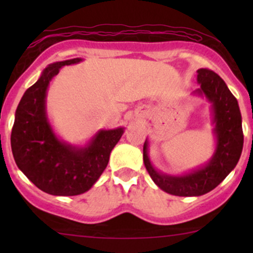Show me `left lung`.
<instances>
[{
    "instance_id": "left-lung-1",
    "label": "left lung",
    "mask_w": 253,
    "mask_h": 253,
    "mask_svg": "<svg viewBox=\"0 0 253 253\" xmlns=\"http://www.w3.org/2000/svg\"><path fill=\"white\" fill-rule=\"evenodd\" d=\"M197 73L201 84L197 93H205L213 104L214 132L218 141L215 154L209 164L185 176L162 175L150 164L147 142L143 147V160L152 180L165 192L181 197L202 196L214 190L236 167L244 145L241 112L236 98L215 72L209 68H200Z\"/></svg>"
}]
</instances>
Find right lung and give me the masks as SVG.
Returning a JSON list of instances; mask_svg holds the SVG:
<instances>
[{"instance_id":"right-lung-1","label":"right lung","mask_w":253,"mask_h":253,"mask_svg":"<svg viewBox=\"0 0 253 253\" xmlns=\"http://www.w3.org/2000/svg\"><path fill=\"white\" fill-rule=\"evenodd\" d=\"M79 58L50 65L37 83L25 90L16 111L11 147L17 167L44 192L53 196H76L88 191L105 168L112 148L124 128L100 131L84 149L66 145L53 134L45 115V96L51 78L62 66Z\"/></svg>"}]
</instances>
